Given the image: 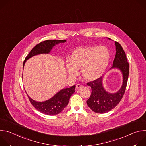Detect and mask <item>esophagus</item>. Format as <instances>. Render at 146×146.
I'll return each instance as SVG.
<instances>
[{
    "label": "esophagus",
    "instance_id": "34e87169",
    "mask_svg": "<svg viewBox=\"0 0 146 146\" xmlns=\"http://www.w3.org/2000/svg\"><path fill=\"white\" fill-rule=\"evenodd\" d=\"M81 88H82V86L81 85L79 84H77V85L76 86V88L77 90H79V89H81Z\"/></svg>",
    "mask_w": 146,
    "mask_h": 146
}]
</instances>
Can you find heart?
I'll return each mask as SVG.
<instances>
[{
    "instance_id": "heart-1",
    "label": "heart",
    "mask_w": 146,
    "mask_h": 146,
    "mask_svg": "<svg viewBox=\"0 0 146 146\" xmlns=\"http://www.w3.org/2000/svg\"><path fill=\"white\" fill-rule=\"evenodd\" d=\"M110 59V54L105 46H94L75 49L67 60L66 66L69 75L74 77L81 69L86 80L92 81L100 77L106 71Z\"/></svg>"
}]
</instances>
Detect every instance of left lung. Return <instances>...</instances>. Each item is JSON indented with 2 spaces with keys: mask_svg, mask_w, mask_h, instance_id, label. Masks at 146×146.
<instances>
[{
  "mask_svg": "<svg viewBox=\"0 0 146 146\" xmlns=\"http://www.w3.org/2000/svg\"><path fill=\"white\" fill-rule=\"evenodd\" d=\"M115 45L116 54L110 69L116 68L121 72L123 77L122 84L117 92L110 93L106 91L103 87V76L87 83L92 90L91 96L87 101V105L96 113H105L114 109L121 101L126 90L129 65L122 46L117 41H115Z\"/></svg>",
  "mask_w": 146,
  "mask_h": 146,
  "instance_id": "obj_1",
  "label": "left lung"
}]
</instances>
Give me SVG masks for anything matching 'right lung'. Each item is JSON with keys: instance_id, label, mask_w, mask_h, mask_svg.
I'll list each match as a JSON object with an SVG mask.
<instances>
[{"instance_id": "1", "label": "right lung", "mask_w": 146, "mask_h": 146, "mask_svg": "<svg viewBox=\"0 0 146 146\" xmlns=\"http://www.w3.org/2000/svg\"><path fill=\"white\" fill-rule=\"evenodd\" d=\"M66 41L65 40H46L37 44L32 48L25 58L23 64V69L25 62L28 59L38 54H49L54 46L59 43H64ZM75 87L76 86L74 85L70 88L62 89L57 92L52 98L44 102L34 100L28 95H27L31 104L36 110L48 115H54L62 112L68 105L70 96L75 92Z\"/></svg>"}]
</instances>
